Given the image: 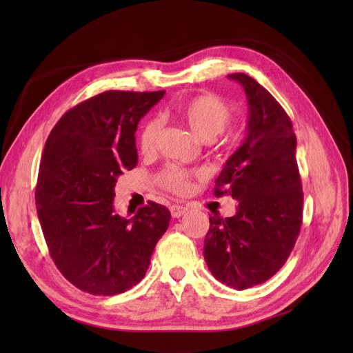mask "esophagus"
Listing matches in <instances>:
<instances>
[{
	"instance_id": "esophagus-1",
	"label": "esophagus",
	"mask_w": 353,
	"mask_h": 353,
	"mask_svg": "<svg viewBox=\"0 0 353 353\" xmlns=\"http://www.w3.org/2000/svg\"><path fill=\"white\" fill-rule=\"evenodd\" d=\"M170 213H172L174 218H181L187 213V208L181 206V205H174V206H170Z\"/></svg>"
}]
</instances>
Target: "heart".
<instances>
[{"label": "heart", "instance_id": "obj_1", "mask_svg": "<svg viewBox=\"0 0 353 353\" xmlns=\"http://www.w3.org/2000/svg\"><path fill=\"white\" fill-rule=\"evenodd\" d=\"M174 114L183 121L200 140L209 141L213 137L221 134L230 125L232 112L230 105L213 94H200L179 103L174 109ZM160 122L157 119H148L138 135V145L143 153L154 150ZM193 172L181 169L178 166L165 168L157 176L159 184L176 194H185L191 187Z\"/></svg>", "mask_w": 353, "mask_h": 353}]
</instances>
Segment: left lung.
<instances>
[{
  "label": "left lung",
  "instance_id": "1",
  "mask_svg": "<svg viewBox=\"0 0 353 353\" xmlns=\"http://www.w3.org/2000/svg\"><path fill=\"white\" fill-rule=\"evenodd\" d=\"M248 99L241 145L215 179L216 197L239 201L234 216H209L203 254L218 281L244 290L270 280L285 263L302 225L303 191L290 117L244 73L228 74Z\"/></svg>",
  "mask_w": 353,
  "mask_h": 353
}]
</instances>
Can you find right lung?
<instances>
[{"mask_svg":"<svg viewBox=\"0 0 353 353\" xmlns=\"http://www.w3.org/2000/svg\"><path fill=\"white\" fill-rule=\"evenodd\" d=\"M165 91H105L74 105L42 153L37 212L52 261L74 287L119 294L140 283L170 212L156 201L132 218L116 213L114 185L138 163L135 131Z\"/></svg>","mask_w":353,"mask_h":353,"instance_id":"obj_1","label":"right lung"}]
</instances>
